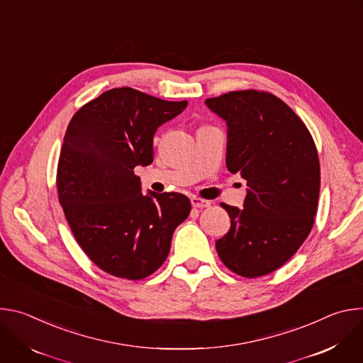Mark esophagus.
I'll return each instance as SVG.
<instances>
[{
  "label": "esophagus",
  "mask_w": 363,
  "mask_h": 363,
  "mask_svg": "<svg viewBox=\"0 0 363 363\" xmlns=\"http://www.w3.org/2000/svg\"><path fill=\"white\" fill-rule=\"evenodd\" d=\"M191 203H192L194 208H206V206L211 205L210 201L198 198V196H192V198H191Z\"/></svg>",
  "instance_id": "obj_1"
}]
</instances>
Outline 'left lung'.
Masks as SVG:
<instances>
[{
	"label": "left lung",
	"mask_w": 363,
	"mask_h": 363,
	"mask_svg": "<svg viewBox=\"0 0 363 363\" xmlns=\"http://www.w3.org/2000/svg\"><path fill=\"white\" fill-rule=\"evenodd\" d=\"M205 103L227 122V168L248 186L242 210L221 203L231 227L217 240V252L241 277L270 274L290 260L315 224L320 191L315 140L269 91H228Z\"/></svg>",
	"instance_id": "8db88e82"
}]
</instances>
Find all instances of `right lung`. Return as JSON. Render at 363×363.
I'll return each mask as SVG.
<instances>
[{"label":"right lung","mask_w":363,"mask_h":363,"mask_svg":"<svg viewBox=\"0 0 363 363\" xmlns=\"http://www.w3.org/2000/svg\"><path fill=\"white\" fill-rule=\"evenodd\" d=\"M186 100L168 101L132 87L101 93L72 118L57 165V194L70 230L103 272L142 280L169 254L191 211L178 192H140L133 169L153 162V135Z\"/></svg>","instance_id":"right-lung-1"}]
</instances>
